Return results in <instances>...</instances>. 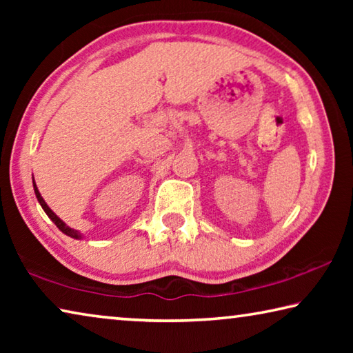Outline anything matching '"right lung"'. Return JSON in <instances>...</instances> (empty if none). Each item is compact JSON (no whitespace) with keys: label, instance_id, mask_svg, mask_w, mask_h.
Returning a JSON list of instances; mask_svg holds the SVG:
<instances>
[{"label":"right lung","instance_id":"obj_1","mask_svg":"<svg viewBox=\"0 0 353 353\" xmlns=\"http://www.w3.org/2000/svg\"><path fill=\"white\" fill-rule=\"evenodd\" d=\"M34 191H35V196H37V199H39V202H40V205H41V208H43L45 210V213L48 214V216H50V219L52 221V223H54L57 227H59V230H62L65 235H68V236H71V238H76V240H79L81 238V234L77 230H74V229H71V227H68L67 224L63 223V221L57 216V214L51 210L50 207L46 205V202L43 201V198H41V194L39 193V190H37V185H35V182H34Z\"/></svg>","mask_w":353,"mask_h":353}]
</instances>
